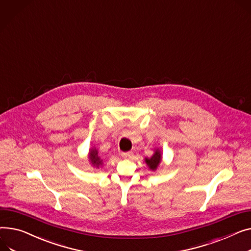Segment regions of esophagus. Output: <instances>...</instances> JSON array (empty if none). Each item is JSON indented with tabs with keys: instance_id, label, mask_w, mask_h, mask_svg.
Masks as SVG:
<instances>
[{
	"instance_id": "34e87169",
	"label": "esophagus",
	"mask_w": 251,
	"mask_h": 251,
	"mask_svg": "<svg viewBox=\"0 0 251 251\" xmlns=\"http://www.w3.org/2000/svg\"><path fill=\"white\" fill-rule=\"evenodd\" d=\"M121 156L123 158H131L133 156V152L132 151H128V152H122Z\"/></svg>"
}]
</instances>
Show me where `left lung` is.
I'll return each instance as SVG.
<instances>
[{
	"instance_id": "1",
	"label": "left lung",
	"mask_w": 251,
	"mask_h": 251,
	"mask_svg": "<svg viewBox=\"0 0 251 251\" xmlns=\"http://www.w3.org/2000/svg\"><path fill=\"white\" fill-rule=\"evenodd\" d=\"M160 160H161V154H160L159 150H155L154 154L150 158H145V162L149 166V169L152 170V171L156 170Z\"/></svg>"
}]
</instances>
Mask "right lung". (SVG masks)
Wrapping results in <instances>:
<instances>
[{
  "instance_id": "right-lung-1",
  "label": "right lung",
  "mask_w": 251,
  "mask_h": 251,
  "mask_svg": "<svg viewBox=\"0 0 251 251\" xmlns=\"http://www.w3.org/2000/svg\"><path fill=\"white\" fill-rule=\"evenodd\" d=\"M90 160L92 162L93 165L95 166H99V165H102V159L100 158V156L98 155V151L96 149H91L90 151Z\"/></svg>"
}]
</instances>
